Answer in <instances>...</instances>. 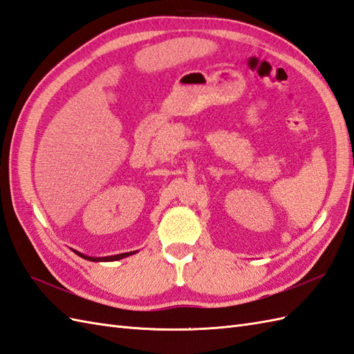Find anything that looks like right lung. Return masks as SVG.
<instances>
[{"mask_svg": "<svg viewBox=\"0 0 354 354\" xmlns=\"http://www.w3.org/2000/svg\"><path fill=\"white\" fill-rule=\"evenodd\" d=\"M133 253H134V252H133ZM77 254H80V257H81V258H84V259H88V261H93V262H96V261H118V259H122V258H125V257H129L131 252H129V253L114 254V257H106V258H92V257H86V254H83V253H78V252H77Z\"/></svg>", "mask_w": 354, "mask_h": 354, "instance_id": "right-lung-1", "label": "right lung"}]
</instances>
